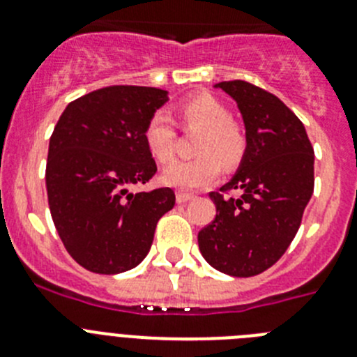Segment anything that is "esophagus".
<instances>
[{
	"label": "esophagus",
	"mask_w": 357,
	"mask_h": 357,
	"mask_svg": "<svg viewBox=\"0 0 357 357\" xmlns=\"http://www.w3.org/2000/svg\"><path fill=\"white\" fill-rule=\"evenodd\" d=\"M195 196L191 192H184V191H178L176 192V204H185V202L192 200Z\"/></svg>",
	"instance_id": "obj_1"
}]
</instances>
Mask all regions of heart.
<instances>
[{
    "instance_id": "1",
    "label": "heart",
    "mask_w": 357,
    "mask_h": 357,
    "mask_svg": "<svg viewBox=\"0 0 357 357\" xmlns=\"http://www.w3.org/2000/svg\"><path fill=\"white\" fill-rule=\"evenodd\" d=\"M178 119L185 127L200 129L195 152L189 161H175L162 172L169 188L192 191L214 182L221 162L234 168L246 153V136L230 119L227 106L208 93H198L178 104ZM146 150L157 162H168L175 152V129L165 113H153L143 129Z\"/></svg>"
}]
</instances>
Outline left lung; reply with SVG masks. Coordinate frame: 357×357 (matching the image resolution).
Here are the masks:
<instances>
[{"label": "left lung", "mask_w": 357, "mask_h": 357, "mask_svg": "<svg viewBox=\"0 0 357 357\" xmlns=\"http://www.w3.org/2000/svg\"><path fill=\"white\" fill-rule=\"evenodd\" d=\"M234 97L246 126L241 168L219 191L214 221L198 231V246L214 269L250 278L289 250L313 195V146L305 126L276 96L248 81L215 84ZM238 188L243 192L234 199Z\"/></svg>", "instance_id": "obj_1"}]
</instances>
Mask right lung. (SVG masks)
<instances>
[{"label":"right lung","instance_id":"obj_1","mask_svg":"<svg viewBox=\"0 0 357 357\" xmlns=\"http://www.w3.org/2000/svg\"><path fill=\"white\" fill-rule=\"evenodd\" d=\"M168 91L114 84L72 100L49 139V211L65 250L84 269L119 274L149 253L157 221L175 205L169 188L130 192L157 166L143 142Z\"/></svg>","mask_w":357,"mask_h":357}]
</instances>
